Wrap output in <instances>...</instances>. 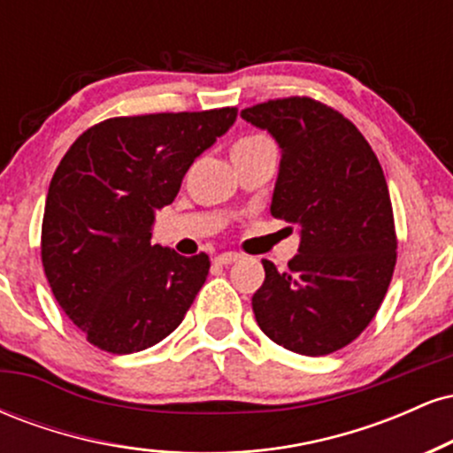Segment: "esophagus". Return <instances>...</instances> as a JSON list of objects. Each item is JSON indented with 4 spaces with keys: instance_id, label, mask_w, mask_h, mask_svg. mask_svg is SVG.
<instances>
[{
    "instance_id": "34e87169",
    "label": "esophagus",
    "mask_w": 453,
    "mask_h": 453,
    "mask_svg": "<svg viewBox=\"0 0 453 453\" xmlns=\"http://www.w3.org/2000/svg\"><path fill=\"white\" fill-rule=\"evenodd\" d=\"M241 259V256L234 251H227V253H221V256L215 257V264H219V266H227V264H234Z\"/></svg>"
}]
</instances>
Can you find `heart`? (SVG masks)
Returning a JSON list of instances; mask_svg holds the SVG:
<instances>
[{
  "label": "heart",
  "mask_w": 453,
  "mask_h": 453,
  "mask_svg": "<svg viewBox=\"0 0 453 453\" xmlns=\"http://www.w3.org/2000/svg\"><path fill=\"white\" fill-rule=\"evenodd\" d=\"M266 140H270V138H268V136H264V134H247V136L238 138L236 142H234L232 153H236V150H244V149L257 147V144L266 142Z\"/></svg>",
  "instance_id": "heart-1"
}]
</instances>
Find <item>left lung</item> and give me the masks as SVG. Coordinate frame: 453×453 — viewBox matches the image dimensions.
I'll return each mask as SVG.
<instances>
[{
    "label": "left lung",
    "instance_id": "1",
    "mask_svg": "<svg viewBox=\"0 0 453 453\" xmlns=\"http://www.w3.org/2000/svg\"><path fill=\"white\" fill-rule=\"evenodd\" d=\"M280 147L270 212L300 226L298 256L253 294L257 326L277 345L327 356L366 330L396 266V230L381 164L349 119L311 97L241 111Z\"/></svg>",
    "mask_w": 453,
    "mask_h": 453
}]
</instances>
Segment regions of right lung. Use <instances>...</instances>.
Wrapping results in <instances>:
<instances>
[{
	"mask_svg": "<svg viewBox=\"0 0 453 453\" xmlns=\"http://www.w3.org/2000/svg\"><path fill=\"white\" fill-rule=\"evenodd\" d=\"M236 108L112 117L82 132L57 165L42 219V266L64 313L97 349L142 351L179 327L209 274L206 253L150 244L194 159Z\"/></svg>",
	"mask_w": 453,
	"mask_h": 453,
	"instance_id": "obj_1",
	"label": "right lung"
}]
</instances>
